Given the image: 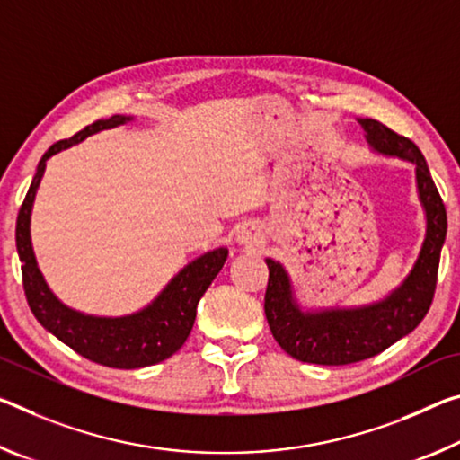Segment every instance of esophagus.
<instances>
[{
	"instance_id": "34e87169",
	"label": "esophagus",
	"mask_w": 460,
	"mask_h": 460,
	"mask_svg": "<svg viewBox=\"0 0 460 460\" xmlns=\"http://www.w3.org/2000/svg\"><path fill=\"white\" fill-rule=\"evenodd\" d=\"M260 233L258 231H253V229H242V231H239V242H242V243H260Z\"/></svg>"
}]
</instances>
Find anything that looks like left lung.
<instances>
[{
	"label": "left lung",
	"mask_w": 460,
	"mask_h": 460,
	"mask_svg": "<svg viewBox=\"0 0 460 460\" xmlns=\"http://www.w3.org/2000/svg\"><path fill=\"white\" fill-rule=\"evenodd\" d=\"M370 147L415 165L420 200L426 210V239L401 287L368 307L301 311L293 284L279 261L266 260L270 276L264 296L266 319L279 346L293 358L323 367L354 364L381 354L421 323L432 305L440 252L447 239V208L418 145L373 119H362Z\"/></svg>",
	"instance_id": "obj_1"
}]
</instances>
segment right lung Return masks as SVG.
<instances>
[{"mask_svg": "<svg viewBox=\"0 0 460 460\" xmlns=\"http://www.w3.org/2000/svg\"><path fill=\"white\" fill-rule=\"evenodd\" d=\"M130 116H111L106 120H96L71 138L50 145L36 167L32 184L28 188L26 199L22 202L16 221V247L22 261V284L28 307L39 319V323L49 330L63 344H67L84 358L104 364L111 368H143L157 364L184 346L192 332L196 307L200 296L207 293L210 282L221 272L227 260V250L207 252L196 258L186 268L173 276L172 282L159 293V296L147 307L125 317H93L69 309L57 298L42 279L31 242V213L36 196V188L45 173L47 159L55 153L71 147L85 137L100 130L125 125Z\"/></svg>", "mask_w": 460, "mask_h": 460, "instance_id": "obj_1", "label": "right lung"}]
</instances>
